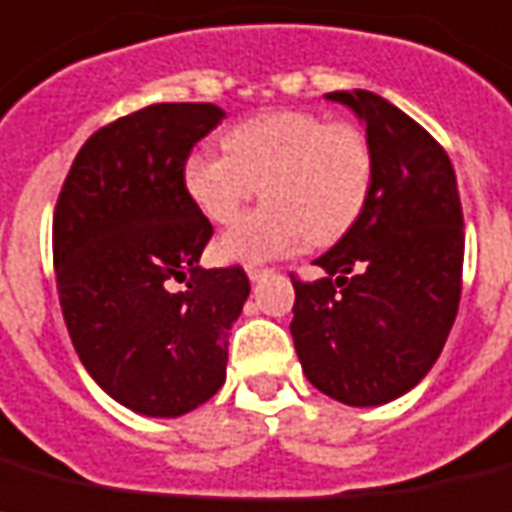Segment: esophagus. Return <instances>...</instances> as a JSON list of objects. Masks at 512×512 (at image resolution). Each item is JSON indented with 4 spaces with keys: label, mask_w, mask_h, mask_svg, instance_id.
<instances>
[{
    "label": "esophagus",
    "mask_w": 512,
    "mask_h": 512,
    "mask_svg": "<svg viewBox=\"0 0 512 512\" xmlns=\"http://www.w3.org/2000/svg\"><path fill=\"white\" fill-rule=\"evenodd\" d=\"M245 272H248V277H251L253 282H256V280H261V277L267 275V269H261V267H253V264H248V267H245Z\"/></svg>",
    "instance_id": "obj_1"
}]
</instances>
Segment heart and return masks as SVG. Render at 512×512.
<instances>
[{"mask_svg": "<svg viewBox=\"0 0 512 512\" xmlns=\"http://www.w3.org/2000/svg\"><path fill=\"white\" fill-rule=\"evenodd\" d=\"M227 153H192L182 179L208 222H232L261 190L267 203L216 243L224 261H267L306 240L335 243L359 222L372 190V150L357 126L309 110H267L224 134Z\"/></svg>", "mask_w": 512, "mask_h": 512, "instance_id": "b5f03b06", "label": "heart"}]
</instances>
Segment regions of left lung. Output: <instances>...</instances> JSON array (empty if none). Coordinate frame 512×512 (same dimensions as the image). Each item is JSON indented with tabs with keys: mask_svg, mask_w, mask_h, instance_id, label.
<instances>
[{
	"mask_svg": "<svg viewBox=\"0 0 512 512\" xmlns=\"http://www.w3.org/2000/svg\"><path fill=\"white\" fill-rule=\"evenodd\" d=\"M365 124L372 190L359 222L293 280L290 333L304 375L349 407L394 402L428 375L455 325L463 208L444 147L380 94L330 92Z\"/></svg>",
	"mask_w": 512,
	"mask_h": 512,
	"instance_id": "8db88e82",
	"label": "left lung"
}]
</instances>
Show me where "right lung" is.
I'll use <instances>...</instances> for the list:
<instances>
[{
	"label": "right lung",
	"mask_w": 512,
	"mask_h": 512,
	"mask_svg": "<svg viewBox=\"0 0 512 512\" xmlns=\"http://www.w3.org/2000/svg\"><path fill=\"white\" fill-rule=\"evenodd\" d=\"M222 118L211 102L118 118L84 142L57 198L52 253L76 354L110 399L147 418H179L222 388L251 293L240 267H200L214 227L182 179Z\"/></svg>",
	"instance_id": "1"
}]
</instances>
